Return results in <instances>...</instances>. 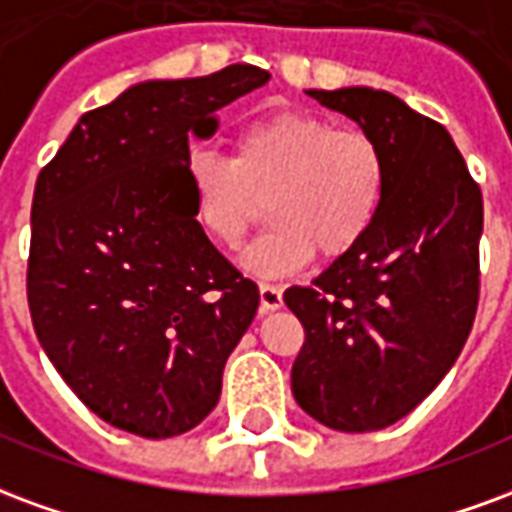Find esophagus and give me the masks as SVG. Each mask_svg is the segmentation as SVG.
<instances>
[{"label":"esophagus","mask_w":512,"mask_h":512,"mask_svg":"<svg viewBox=\"0 0 512 512\" xmlns=\"http://www.w3.org/2000/svg\"><path fill=\"white\" fill-rule=\"evenodd\" d=\"M259 300H261V313L278 311L283 305V294L278 286H270V283H261L259 286Z\"/></svg>","instance_id":"34e87169"}]
</instances>
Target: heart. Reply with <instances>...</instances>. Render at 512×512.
<instances>
[{
	"label": "heart",
	"instance_id": "1",
	"mask_svg": "<svg viewBox=\"0 0 512 512\" xmlns=\"http://www.w3.org/2000/svg\"><path fill=\"white\" fill-rule=\"evenodd\" d=\"M185 174L193 218L220 248H237L267 201L272 226L240 256L242 270L256 278H286L316 251L324 259L354 251L376 223L387 188L374 138L294 111L248 125L234 158L190 152Z\"/></svg>",
	"mask_w": 512,
	"mask_h": 512
}]
</instances>
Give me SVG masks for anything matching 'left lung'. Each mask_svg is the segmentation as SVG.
I'll use <instances>...</instances> for the list:
<instances>
[{
	"label": "left lung",
	"mask_w": 512,
	"mask_h": 512,
	"mask_svg": "<svg viewBox=\"0 0 512 512\" xmlns=\"http://www.w3.org/2000/svg\"><path fill=\"white\" fill-rule=\"evenodd\" d=\"M354 119L387 166L365 240L283 302L305 327L294 401L333 431L398 423L464 349L480 294L483 196L439 122L384 89H308Z\"/></svg>",
	"instance_id": "8db88e82"
}]
</instances>
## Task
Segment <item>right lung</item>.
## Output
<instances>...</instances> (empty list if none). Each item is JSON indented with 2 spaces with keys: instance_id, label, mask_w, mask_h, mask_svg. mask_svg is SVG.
Wrapping results in <instances>:
<instances>
[{
  "instance_id": "right-lung-1",
  "label": "right lung",
  "mask_w": 512,
  "mask_h": 512,
  "mask_svg": "<svg viewBox=\"0 0 512 512\" xmlns=\"http://www.w3.org/2000/svg\"><path fill=\"white\" fill-rule=\"evenodd\" d=\"M270 73L229 65L141 81L78 119L32 199L26 297L40 346L114 428L169 439L220 398L223 368L259 308L256 283L193 218L190 138Z\"/></svg>"
}]
</instances>
